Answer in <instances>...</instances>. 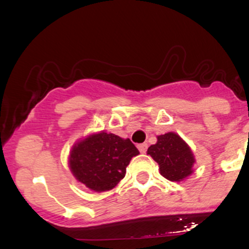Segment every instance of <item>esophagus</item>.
I'll use <instances>...</instances> for the list:
<instances>
[{"instance_id": "esophagus-1", "label": "esophagus", "mask_w": 249, "mask_h": 249, "mask_svg": "<svg viewBox=\"0 0 249 249\" xmlns=\"http://www.w3.org/2000/svg\"><path fill=\"white\" fill-rule=\"evenodd\" d=\"M138 150L141 151V153H145L147 151V144L146 142H142V144L138 145Z\"/></svg>"}]
</instances>
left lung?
I'll return each mask as SVG.
<instances>
[{
  "instance_id": "obj_1",
  "label": "left lung",
  "mask_w": 249,
  "mask_h": 249,
  "mask_svg": "<svg viewBox=\"0 0 249 249\" xmlns=\"http://www.w3.org/2000/svg\"><path fill=\"white\" fill-rule=\"evenodd\" d=\"M147 154L158 162L161 176L171 181H180L193 172L192 151L173 132L158 136V142L148 147Z\"/></svg>"
}]
</instances>
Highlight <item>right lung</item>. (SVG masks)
I'll return each mask as SVG.
<instances>
[{
    "instance_id": "obj_1",
    "label": "right lung",
    "mask_w": 249,
    "mask_h": 249,
    "mask_svg": "<svg viewBox=\"0 0 249 249\" xmlns=\"http://www.w3.org/2000/svg\"><path fill=\"white\" fill-rule=\"evenodd\" d=\"M137 154L138 148L130 139L101 132L77 142L69 164L78 181L96 192H105L124 178L131 158Z\"/></svg>"
}]
</instances>
